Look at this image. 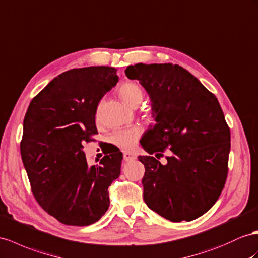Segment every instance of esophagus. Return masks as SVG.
<instances>
[{"label":"esophagus","mask_w":258,"mask_h":258,"mask_svg":"<svg viewBox=\"0 0 258 258\" xmlns=\"http://www.w3.org/2000/svg\"><path fill=\"white\" fill-rule=\"evenodd\" d=\"M123 159L125 161H132V160L136 159V156L134 154L130 153V151H124V153H123Z\"/></svg>","instance_id":"obj_1"}]
</instances>
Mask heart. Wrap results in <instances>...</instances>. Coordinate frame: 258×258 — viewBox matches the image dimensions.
<instances>
[{"mask_svg": "<svg viewBox=\"0 0 258 258\" xmlns=\"http://www.w3.org/2000/svg\"><path fill=\"white\" fill-rule=\"evenodd\" d=\"M117 94L131 108H137L144 100V90L142 86L133 81L124 82L118 87ZM140 137L141 130L137 127H131L115 131L111 136V141L117 147L128 150L135 146Z\"/></svg>", "mask_w": 258, "mask_h": 258, "instance_id": "b5f03b06", "label": "heart"}]
</instances>
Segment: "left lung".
Returning <instances> with one entry per match:
<instances>
[{
	"instance_id": "left-lung-1",
	"label": "left lung",
	"mask_w": 258,
	"mask_h": 258,
	"mask_svg": "<svg viewBox=\"0 0 258 258\" xmlns=\"http://www.w3.org/2000/svg\"><path fill=\"white\" fill-rule=\"evenodd\" d=\"M125 75L147 90L157 122L141 141L149 154L138 157L144 201L168 220L192 221L214 206L228 176L231 134L218 99L177 64L130 65Z\"/></svg>"
}]
</instances>
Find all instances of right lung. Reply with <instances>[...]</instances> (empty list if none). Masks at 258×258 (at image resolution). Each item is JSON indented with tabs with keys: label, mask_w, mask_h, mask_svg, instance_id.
<instances>
[{
	"label": "right lung",
	"mask_w": 258,
	"mask_h": 258,
	"mask_svg": "<svg viewBox=\"0 0 258 258\" xmlns=\"http://www.w3.org/2000/svg\"><path fill=\"white\" fill-rule=\"evenodd\" d=\"M110 66L73 69L32 99L23 125L21 154L31 192L43 210L69 226H89L110 206L109 186L121 173L120 150L89 166L85 142L98 134L96 112L117 83Z\"/></svg>",
	"instance_id": "obj_1"
}]
</instances>
